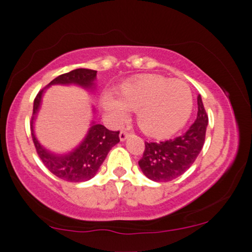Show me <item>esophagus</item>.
Returning <instances> with one entry per match:
<instances>
[{"label":"esophagus","mask_w":252,"mask_h":252,"mask_svg":"<svg viewBox=\"0 0 252 252\" xmlns=\"http://www.w3.org/2000/svg\"><path fill=\"white\" fill-rule=\"evenodd\" d=\"M129 134H130V131H129V129H125V130H122L121 132H120V139H121V141H125L126 139L129 137Z\"/></svg>","instance_id":"esophagus-1"}]
</instances>
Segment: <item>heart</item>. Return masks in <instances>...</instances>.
I'll use <instances>...</instances> for the list:
<instances>
[{
    "instance_id": "1",
    "label": "heart",
    "mask_w": 252,
    "mask_h": 252,
    "mask_svg": "<svg viewBox=\"0 0 252 252\" xmlns=\"http://www.w3.org/2000/svg\"><path fill=\"white\" fill-rule=\"evenodd\" d=\"M105 109L121 119L127 110H138V125L153 137H167L176 132L189 120L193 96L183 81L158 75H147L122 87L121 98L107 97Z\"/></svg>"
}]
</instances>
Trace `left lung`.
I'll return each instance as SVG.
<instances>
[{"instance_id":"1","label":"left lung","mask_w":252,"mask_h":252,"mask_svg":"<svg viewBox=\"0 0 252 252\" xmlns=\"http://www.w3.org/2000/svg\"><path fill=\"white\" fill-rule=\"evenodd\" d=\"M209 117L197 96V117L189 129L179 137L160 142H145L139 160L142 173L154 182H169L183 175L193 165L205 141Z\"/></svg>"}]
</instances>
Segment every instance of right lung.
I'll use <instances>...</instances> for the list:
<instances>
[{
	"mask_svg": "<svg viewBox=\"0 0 252 252\" xmlns=\"http://www.w3.org/2000/svg\"><path fill=\"white\" fill-rule=\"evenodd\" d=\"M96 73V70L77 68L69 73L59 75L48 84L45 89L39 92L33 102L31 135H32L35 150L48 170L66 182L81 183L93 178L96 175L99 166L104 161L111 148L120 141V131H111L106 129L104 126L93 122L85 139L75 150L67 155H55L46 150L37 140L33 131V120L39 111L42 93L47 87L55 84H62V85L75 84L84 89L91 90L94 86Z\"/></svg>",
	"mask_w": 252,
	"mask_h": 252,
	"instance_id": "obj_1",
	"label": "right lung"
}]
</instances>
